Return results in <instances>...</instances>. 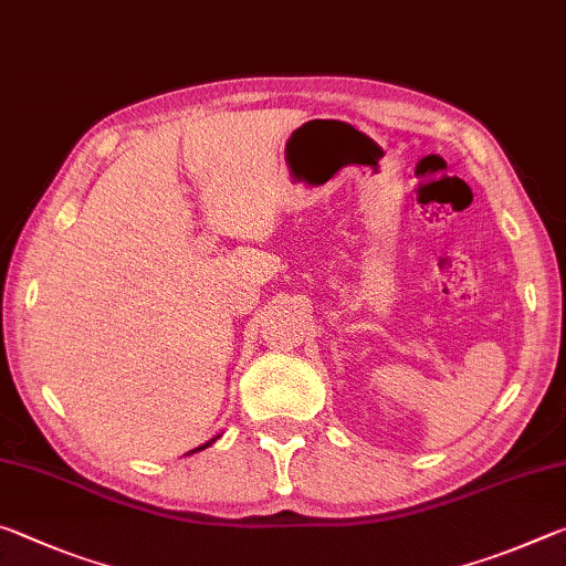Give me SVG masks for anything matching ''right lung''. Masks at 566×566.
I'll list each match as a JSON object with an SVG mask.
<instances>
[{"label": "right lung", "instance_id": "add662e5", "mask_svg": "<svg viewBox=\"0 0 566 566\" xmlns=\"http://www.w3.org/2000/svg\"><path fill=\"white\" fill-rule=\"evenodd\" d=\"M212 442H214V439H212ZM205 447H209V444H202V447H197V449H195V452H199V449H205Z\"/></svg>", "mask_w": 566, "mask_h": 566}]
</instances>
